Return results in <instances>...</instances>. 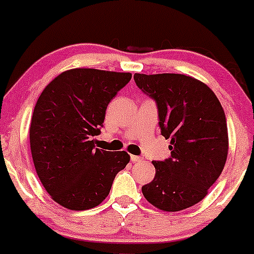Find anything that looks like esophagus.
<instances>
[{"mask_svg": "<svg viewBox=\"0 0 254 254\" xmlns=\"http://www.w3.org/2000/svg\"><path fill=\"white\" fill-rule=\"evenodd\" d=\"M130 160H131L132 162H139V161H142V157H140V156H134V155H132L131 157H130Z\"/></svg>", "mask_w": 254, "mask_h": 254, "instance_id": "esophagus-1", "label": "esophagus"}]
</instances>
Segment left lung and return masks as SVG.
I'll return each mask as SVG.
<instances>
[{"mask_svg": "<svg viewBox=\"0 0 254 254\" xmlns=\"http://www.w3.org/2000/svg\"><path fill=\"white\" fill-rule=\"evenodd\" d=\"M136 86L156 102L161 134L171 157L153 161L156 175L141 190L163 211H179L203 200L225 167L229 151L226 117L214 92L179 73H135Z\"/></svg>", "mask_w": 254, "mask_h": 254, "instance_id": "left-lung-1", "label": "left lung"}]
</instances>
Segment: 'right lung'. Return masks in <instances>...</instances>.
<instances>
[{"instance_id":"obj_1","label":"right lung","mask_w":254,"mask_h":254,"mask_svg":"<svg viewBox=\"0 0 254 254\" xmlns=\"http://www.w3.org/2000/svg\"><path fill=\"white\" fill-rule=\"evenodd\" d=\"M131 79L129 72L72 68L48 84L30 123L35 171L53 200L87 210L108 196L118 172L129 163L125 151L96 148L109 102Z\"/></svg>"}]
</instances>
